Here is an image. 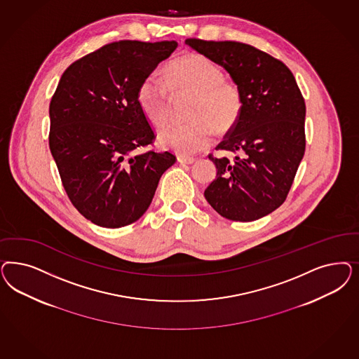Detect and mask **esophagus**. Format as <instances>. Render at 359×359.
<instances>
[{"label": "esophagus", "instance_id": "obj_1", "mask_svg": "<svg viewBox=\"0 0 359 359\" xmlns=\"http://www.w3.org/2000/svg\"><path fill=\"white\" fill-rule=\"evenodd\" d=\"M177 160H178L180 163H184V165H191V163L196 162V158H193V157H186V156H178Z\"/></svg>", "mask_w": 359, "mask_h": 359}]
</instances>
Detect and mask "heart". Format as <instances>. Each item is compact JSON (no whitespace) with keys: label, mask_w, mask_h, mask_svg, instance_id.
<instances>
[{"label":"heart","mask_w":359,"mask_h":359,"mask_svg":"<svg viewBox=\"0 0 359 359\" xmlns=\"http://www.w3.org/2000/svg\"><path fill=\"white\" fill-rule=\"evenodd\" d=\"M165 81L148 74L137 88V104L154 126H162L170 111V95L191 93L187 123L169 124L158 130V141L181 156H190L211 145L215 129L226 132L243 111V96L233 81L223 79L222 69L210 59L189 53L172 60Z\"/></svg>","instance_id":"heart-1"}]
</instances>
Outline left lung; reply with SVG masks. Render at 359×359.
Segmentation results:
<instances>
[{
    "label": "left lung",
    "mask_w": 359,
    "mask_h": 359,
    "mask_svg": "<svg viewBox=\"0 0 359 359\" xmlns=\"http://www.w3.org/2000/svg\"><path fill=\"white\" fill-rule=\"evenodd\" d=\"M186 45L226 69L243 96V111L208 158L217 178L205 198L222 217L263 218L290 193L305 151V102L290 69L264 51L233 41L189 38Z\"/></svg>",
    "instance_id": "obj_1"
}]
</instances>
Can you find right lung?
<instances>
[{"mask_svg": "<svg viewBox=\"0 0 359 359\" xmlns=\"http://www.w3.org/2000/svg\"><path fill=\"white\" fill-rule=\"evenodd\" d=\"M175 41L112 42L78 59L50 103V151L71 203L86 219L124 227L148 210L175 156L139 153L154 132L137 104L141 81L177 48Z\"/></svg>", "mask_w": 359, "mask_h": 359, "instance_id": "add662e5", "label": "right lung"}]
</instances>
